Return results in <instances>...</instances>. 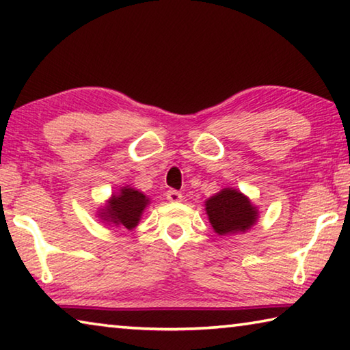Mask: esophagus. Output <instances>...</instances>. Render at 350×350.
<instances>
[{
    "label": "esophagus",
    "instance_id": "34e87169",
    "mask_svg": "<svg viewBox=\"0 0 350 350\" xmlns=\"http://www.w3.org/2000/svg\"><path fill=\"white\" fill-rule=\"evenodd\" d=\"M167 199L170 200V202H180L182 194L179 191H176V189H168Z\"/></svg>",
    "mask_w": 350,
    "mask_h": 350
}]
</instances>
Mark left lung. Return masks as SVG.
I'll return each instance as SVG.
<instances>
[{
	"instance_id": "8db88e82",
	"label": "left lung",
	"mask_w": 350,
	"mask_h": 350,
	"mask_svg": "<svg viewBox=\"0 0 350 350\" xmlns=\"http://www.w3.org/2000/svg\"><path fill=\"white\" fill-rule=\"evenodd\" d=\"M205 211L217 234H234L252 228L259 213L250 199L234 188H224L206 199Z\"/></svg>"
}]
</instances>
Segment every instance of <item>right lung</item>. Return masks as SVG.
<instances>
[{
    "mask_svg": "<svg viewBox=\"0 0 350 350\" xmlns=\"http://www.w3.org/2000/svg\"><path fill=\"white\" fill-rule=\"evenodd\" d=\"M150 204L144 193L131 187H122L117 194H112L102 210L100 217L108 224H114L116 227H123L133 230L137 227L142 217V213Z\"/></svg>",
    "mask_w": 350,
    "mask_h": 350,
    "instance_id": "add662e5",
    "label": "right lung"
}]
</instances>
